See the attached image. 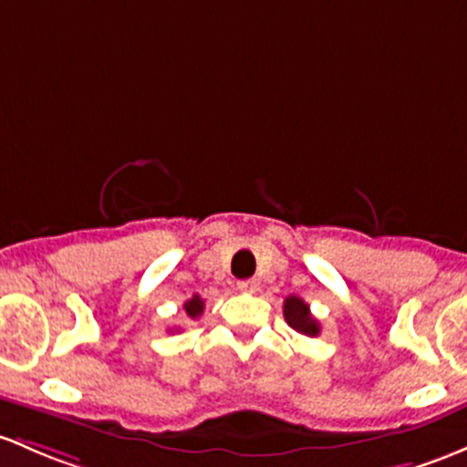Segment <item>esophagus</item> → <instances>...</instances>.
I'll use <instances>...</instances> for the list:
<instances>
[{"mask_svg": "<svg viewBox=\"0 0 467 467\" xmlns=\"http://www.w3.org/2000/svg\"><path fill=\"white\" fill-rule=\"evenodd\" d=\"M237 288L244 293H254L259 288V282L257 279H242V282L237 284Z\"/></svg>", "mask_w": 467, "mask_h": 467, "instance_id": "1", "label": "esophagus"}]
</instances>
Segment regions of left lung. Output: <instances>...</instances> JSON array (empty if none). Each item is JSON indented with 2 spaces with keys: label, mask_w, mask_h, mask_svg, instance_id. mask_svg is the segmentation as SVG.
Here are the masks:
<instances>
[{
  "label": "left lung",
  "mask_w": 467,
  "mask_h": 467,
  "mask_svg": "<svg viewBox=\"0 0 467 467\" xmlns=\"http://www.w3.org/2000/svg\"><path fill=\"white\" fill-rule=\"evenodd\" d=\"M284 317H286L288 327L296 328L302 336H320V322L311 316V308H308V304L302 297L288 296L284 299Z\"/></svg>",
  "instance_id": "obj_1"
}]
</instances>
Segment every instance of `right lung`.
Wrapping results in <instances>:
<instances>
[{
	"label": "right lung",
	"instance_id": "obj_1",
	"mask_svg": "<svg viewBox=\"0 0 467 467\" xmlns=\"http://www.w3.org/2000/svg\"><path fill=\"white\" fill-rule=\"evenodd\" d=\"M203 306H205V302L201 299V296H192V299H188V302L183 304L185 313H188V317H192V320H196V317L203 313Z\"/></svg>",
	"mask_w": 467,
	"mask_h": 467
}]
</instances>
